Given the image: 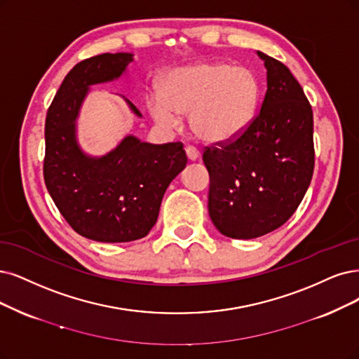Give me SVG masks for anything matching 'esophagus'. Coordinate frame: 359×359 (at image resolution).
I'll return each mask as SVG.
<instances>
[{"label": "esophagus", "instance_id": "esophagus-1", "mask_svg": "<svg viewBox=\"0 0 359 359\" xmlns=\"http://www.w3.org/2000/svg\"><path fill=\"white\" fill-rule=\"evenodd\" d=\"M184 151H187V156H188L189 161H196V159L200 158V152H198V149H195L194 146H188V148Z\"/></svg>", "mask_w": 359, "mask_h": 359}]
</instances>
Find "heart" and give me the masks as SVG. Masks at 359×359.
Segmentation results:
<instances>
[{"instance_id":"b5f03b06","label":"heart","mask_w":359,"mask_h":359,"mask_svg":"<svg viewBox=\"0 0 359 359\" xmlns=\"http://www.w3.org/2000/svg\"><path fill=\"white\" fill-rule=\"evenodd\" d=\"M260 97L256 75L244 66L200 62L170 71L161 91L148 99L151 116L164 128H176L189 114L196 139L224 144L240 139L253 124Z\"/></svg>"}]
</instances>
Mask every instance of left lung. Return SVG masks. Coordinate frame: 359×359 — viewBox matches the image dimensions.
Wrapping results in <instances>:
<instances>
[{"label":"left lung","instance_id":"left-lung-1","mask_svg":"<svg viewBox=\"0 0 359 359\" xmlns=\"http://www.w3.org/2000/svg\"><path fill=\"white\" fill-rule=\"evenodd\" d=\"M266 68V95L244 135L207 148L208 213L235 240L266 235L293 216L313 175V115L284 63L256 51Z\"/></svg>","mask_w":359,"mask_h":359}]
</instances>
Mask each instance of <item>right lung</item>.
<instances>
[{
	"instance_id": "1",
	"label": "right lung",
	"mask_w": 359,
	"mask_h": 359,
	"mask_svg": "<svg viewBox=\"0 0 359 359\" xmlns=\"http://www.w3.org/2000/svg\"><path fill=\"white\" fill-rule=\"evenodd\" d=\"M133 53H104L75 65L65 76L46 119L44 180L71 228L97 243H128L156 223L163 196L188 163L180 142L151 144L127 135L103 155L78 142V118L93 86L116 81ZM135 116L142 114L121 96Z\"/></svg>"
}]
</instances>
